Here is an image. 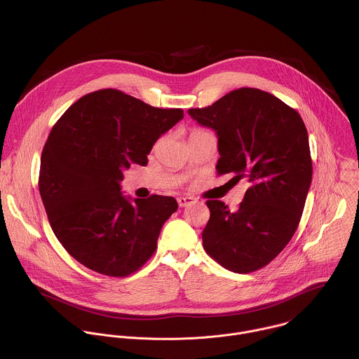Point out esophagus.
Listing matches in <instances>:
<instances>
[{"mask_svg": "<svg viewBox=\"0 0 359 359\" xmlns=\"http://www.w3.org/2000/svg\"><path fill=\"white\" fill-rule=\"evenodd\" d=\"M177 201H178L180 207H187V205H189L191 203L195 202V199H194V198H189V196H181V198H178Z\"/></svg>", "mask_w": 359, "mask_h": 359, "instance_id": "esophagus-1", "label": "esophagus"}]
</instances>
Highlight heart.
Instances as JSON below:
<instances>
[{
  "mask_svg": "<svg viewBox=\"0 0 359 359\" xmlns=\"http://www.w3.org/2000/svg\"><path fill=\"white\" fill-rule=\"evenodd\" d=\"M194 131H201V130H194ZM194 131H192V133H194Z\"/></svg>",
  "mask_w": 359,
  "mask_h": 359,
  "instance_id": "heart-1",
  "label": "heart"
}]
</instances>
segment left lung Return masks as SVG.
<instances>
[{
    "mask_svg": "<svg viewBox=\"0 0 359 359\" xmlns=\"http://www.w3.org/2000/svg\"><path fill=\"white\" fill-rule=\"evenodd\" d=\"M188 113L217 133V174L250 184L235 212L205 202V253L232 272L257 271L286 248L302 219L312 180L306 124L289 104L249 87Z\"/></svg>",
    "mask_w": 359,
    "mask_h": 359,
    "instance_id": "left-lung-1",
    "label": "left lung"
}]
</instances>
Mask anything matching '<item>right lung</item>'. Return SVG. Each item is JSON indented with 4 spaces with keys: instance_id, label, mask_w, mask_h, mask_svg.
Wrapping results in <instances>:
<instances>
[{
    "instance_id": "right-lung-1",
    "label": "right lung",
    "mask_w": 359,
    "mask_h": 359,
    "mask_svg": "<svg viewBox=\"0 0 359 359\" xmlns=\"http://www.w3.org/2000/svg\"><path fill=\"white\" fill-rule=\"evenodd\" d=\"M182 117V109L154 107L104 88L81 97L55 123L39 189L55 236L80 264L124 278L154 256L178 203L161 195L131 202L120 182L131 164H148L154 142Z\"/></svg>"
}]
</instances>
